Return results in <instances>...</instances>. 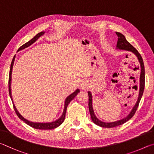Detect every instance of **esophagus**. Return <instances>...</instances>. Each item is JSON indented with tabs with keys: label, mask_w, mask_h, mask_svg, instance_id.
I'll use <instances>...</instances> for the list:
<instances>
[{
	"label": "esophagus",
	"mask_w": 154,
	"mask_h": 154,
	"mask_svg": "<svg viewBox=\"0 0 154 154\" xmlns=\"http://www.w3.org/2000/svg\"><path fill=\"white\" fill-rule=\"evenodd\" d=\"M88 85H89V84H88V80H82L81 84H80V87H81L82 89H86V88H88Z\"/></svg>",
	"instance_id": "obj_1"
}]
</instances>
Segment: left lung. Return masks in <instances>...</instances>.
Segmentation results:
<instances>
[{
    "instance_id": "1",
    "label": "left lung",
    "mask_w": 154,
    "mask_h": 154,
    "mask_svg": "<svg viewBox=\"0 0 154 154\" xmlns=\"http://www.w3.org/2000/svg\"><path fill=\"white\" fill-rule=\"evenodd\" d=\"M116 34H117V36L118 37V40L117 45H116L117 49L131 51L132 53H133L134 55L137 56V57L138 59V60L140 63V66H141V74H140V80H139L140 82H139V97H138V99H137V103H135V105H134L133 109L131 110L130 114H129L127 116L125 117V118H123L122 120L116 121V122H102V121H101L100 120H99L95 115V113H94V110L93 108V104H92V94H91L90 91H88V109H89L91 119H92V121L95 124V125L104 128L116 127V126L123 125L124 123H125L126 122H127L128 120H130L131 118L133 116L134 114H135L137 109L138 108L139 102L141 101V99L142 97L143 93V91H144V88H145V68H144L143 61V59L141 57V55H140L139 53L138 52V51H137L133 45H131L130 43L126 40L125 36H124L122 34L117 32H116Z\"/></svg>"
}]
</instances>
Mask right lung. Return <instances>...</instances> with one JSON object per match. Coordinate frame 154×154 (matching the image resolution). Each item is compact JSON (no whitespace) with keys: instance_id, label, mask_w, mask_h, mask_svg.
I'll return each mask as SVG.
<instances>
[{"instance_id":"right-lung-1","label":"right lung","mask_w":154,"mask_h":154,"mask_svg":"<svg viewBox=\"0 0 154 154\" xmlns=\"http://www.w3.org/2000/svg\"><path fill=\"white\" fill-rule=\"evenodd\" d=\"M45 33V32H41L40 33L37 34L36 36H35L33 38H32L29 41H28V42L25 43V44L23 45L21 47H20L19 48V49L17 51H21L22 49H24L27 47H28L29 46H30L32 44H33L34 42H35L36 40L42 36L43 34ZM15 55L13 57V60L11 61V67H10V71H9V95L11 99L13 104V107H14V109L15 111V113L17 114V116L20 118L21 120H23L24 122L27 125L30 126L31 127L34 128H36V129H40V130H50V129H53L57 127H58L59 126H60L62 123L63 122V121L65 120V117H66V110H67V107L68 104L70 103L73 99H74L75 96L77 95V94L80 92L79 89H76L74 93H72L71 95H69L67 97L66 99L65 100V104H64V109H63V114H62L61 116L55 121L52 122H47V123H40V122H30L28 120H26V118H24L22 116H21L20 112L17 111V108H16L15 106L14 105V103H13V99H12V95H11V74H12V69H13V63H14V60H15Z\"/></svg>"}]
</instances>
